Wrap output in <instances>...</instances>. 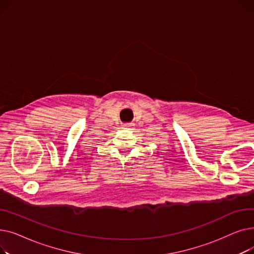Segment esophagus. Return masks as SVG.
Masks as SVG:
<instances>
[{
  "label": "esophagus",
  "instance_id": "1",
  "mask_svg": "<svg viewBox=\"0 0 254 254\" xmlns=\"http://www.w3.org/2000/svg\"><path fill=\"white\" fill-rule=\"evenodd\" d=\"M124 128H130V127H134V124H126V125H124Z\"/></svg>",
  "mask_w": 254,
  "mask_h": 254
}]
</instances>
